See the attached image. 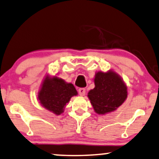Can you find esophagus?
<instances>
[{"label":"esophagus","instance_id":"1","mask_svg":"<svg viewBox=\"0 0 159 159\" xmlns=\"http://www.w3.org/2000/svg\"><path fill=\"white\" fill-rule=\"evenodd\" d=\"M85 93H86V89L84 88H80L78 89V93H79L80 95L84 96L85 95Z\"/></svg>","mask_w":159,"mask_h":159}]
</instances>
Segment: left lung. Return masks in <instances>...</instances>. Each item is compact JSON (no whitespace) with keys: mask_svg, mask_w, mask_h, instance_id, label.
I'll use <instances>...</instances> for the list:
<instances>
[{"mask_svg":"<svg viewBox=\"0 0 159 159\" xmlns=\"http://www.w3.org/2000/svg\"><path fill=\"white\" fill-rule=\"evenodd\" d=\"M95 84V88L89 92L88 98L97 113L115 110L127 98V87L116 72H98Z\"/></svg>","mask_w":159,"mask_h":159,"instance_id":"obj_1","label":"left lung"}]
</instances>
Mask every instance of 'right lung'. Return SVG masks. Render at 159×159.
<instances>
[{
	"instance_id": "add662e5",
	"label": "right lung",
	"mask_w": 159,
	"mask_h": 159,
	"mask_svg": "<svg viewBox=\"0 0 159 159\" xmlns=\"http://www.w3.org/2000/svg\"><path fill=\"white\" fill-rule=\"evenodd\" d=\"M77 94V92L72 84L66 83L63 80L57 77H47L43 80L39 94V100L47 110L56 115H60L70 98Z\"/></svg>"
}]
</instances>
